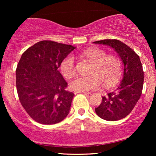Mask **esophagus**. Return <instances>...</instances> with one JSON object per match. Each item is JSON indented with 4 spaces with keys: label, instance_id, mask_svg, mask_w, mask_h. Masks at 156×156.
Listing matches in <instances>:
<instances>
[{
    "label": "esophagus",
    "instance_id": "34e87169",
    "mask_svg": "<svg viewBox=\"0 0 156 156\" xmlns=\"http://www.w3.org/2000/svg\"><path fill=\"white\" fill-rule=\"evenodd\" d=\"M78 93H83V94H90V93H87L86 92H78V91L75 92V94H78Z\"/></svg>",
    "mask_w": 156,
    "mask_h": 156
}]
</instances>
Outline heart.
<instances>
[{"label": "heart", "mask_w": 156, "mask_h": 156, "mask_svg": "<svg viewBox=\"0 0 156 156\" xmlns=\"http://www.w3.org/2000/svg\"><path fill=\"white\" fill-rule=\"evenodd\" d=\"M82 58L92 63L89 76H78L69 83L73 90L89 92L100 88L101 83L104 88H112L118 83L122 72V62L115 55H108L103 50L89 48L80 53ZM60 70L64 78L69 79L76 75L74 57L68 55L62 60Z\"/></svg>", "instance_id": "1"}]
</instances>
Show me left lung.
I'll return each mask as SVG.
<instances>
[{"label":"left lung","mask_w":156,"mask_h":156,"mask_svg":"<svg viewBox=\"0 0 156 156\" xmlns=\"http://www.w3.org/2000/svg\"><path fill=\"white\" fill-rule=\"evenodd\" d=\"M94 43L110 46L122 61V80L114 92L102 97L101 105L95 108L96 114L102 119L119 120L131 112L142 92L144 72L140 58L131 48L117 39H103Z\"/></svg>","instance_id":"1"}]
</instances>
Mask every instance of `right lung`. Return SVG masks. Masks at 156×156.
Returning a JSON list of instances; mask_svg holds the SVG:
<instances>
[{
    "instance_id": "right-lung-1",
    "label": "right lung",
    "mask_w": 156,
    "mask_h": 156,
    "mask_svg": "<svg viewBox=\"0 0 156 156\" xmlns=\"http://www.w3.org/2000/svg\"><path fill=\"white\" fill-rule=\"evenodd\" d=\"M50 40L37 42L23 53L16 69L21 105L34 120L43 125L60 122L68 115L74 94L58 67L75 49Z\"/></svg>"
}]
</instances>
